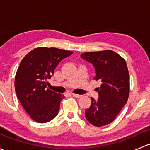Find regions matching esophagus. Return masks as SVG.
Masks as SVG:
<instances>
[{
	"label": "esophagus",
	"instance_id": "obj_1",
	"mask_svg": "<svg viewBox=\"0 0 150 150\" xmlns=\"http://www.w3.org/2000/svg\"><path fill=\"white\" fill-rule=\"evenodd\" d=\"M72 96H74V97H76V98H81V96H82V95H79V94H75V93H72Z\"/></svg>",
	"mask_w": 150,
	"mask_h": 150
}]
</instances>
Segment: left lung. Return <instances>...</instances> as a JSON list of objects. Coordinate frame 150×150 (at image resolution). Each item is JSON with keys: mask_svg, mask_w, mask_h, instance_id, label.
I'll use <instances>...</instances> for the list:
<instances>
[{"mask_svg": "<svg viewBox=\"0 0 150 150\" xmlns=\"http://www.w3.org/2000/svg\"><path fill=\"white\" fill-rule=\"evenodd\" d=\"M81 57L95 68L96 81H100L99 98H91L90 107L85 110L87 120L95 126L110 123L128 101L130 91L129 72L125 61L111 50L86 52Z\"/></svg>", "mask_w": 150, "mask_h": 150, "instance_id": "left-lung-1", "label": "left lung"}]
</instances>
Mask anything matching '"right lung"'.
Masks as SVG:
<instances>
[{"instance_id":"right-lung-1","label":"right lung","mask_w":150,"mask_h":150,"mask_svg":"<svg viewBox=\"0 0 150 150\" xmlns=\"http://www.w3.org/2000/svg\"><path fill=\"white\" fill-rule=\"evenodd\" d=\"M72 51L39 47L23 58L15 76V91L19 102L33 120L45 123L57 115L64 95L47 86L59 63Z\"/></svg>"}]
</instances>
